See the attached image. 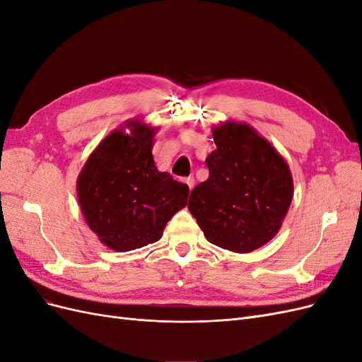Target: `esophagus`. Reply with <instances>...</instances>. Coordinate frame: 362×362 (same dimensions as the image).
I'll return each mask as SVG.
<instances>
[{
    "mask_svg": "<svg viewBox=\"0 0 362 362\" xmlns=\"http://www.w3.org/2000/svg\"><path fill=\"white\" fill-rule=\"evenodd\" d=\"M184 182L189 185V189H190V190L194 187V178H193V177H187V178L184 180Z\"/></svg>",
    "mask_w": 362,
    "mask_h": 362,
    "instance_id": "esophagus-1",
    "label": "esophagus"
}]
</instances>
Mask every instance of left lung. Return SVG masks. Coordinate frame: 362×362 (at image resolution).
Segmentation results:
<instances>
[{
	"label": "left lung",
	"mask_w": 362,
	"mask_h": 362,
	"mask_svg": "<svg viewBox=\"0 0 362 362\" xmlns=\"http://www.w3.org/2000/svg\"><path fill=\"white\" fill-rule=\"evenodd\" d=\"M208 180L190 193L189 210L210 243L246 254L279 231L293 198L288 164L245 124L214 128Z\"/></svg>",
	"instance_id": "obj_1"
}]
</instances>
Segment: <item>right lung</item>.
I'll return each instance as SVG.
<instances>
[{
  "mask_svg": "<svg viewBox=\"0 0 362 362\" xmlns=\"http://www.w3.org/2000/svg\"><path fill=\"white\" fill-rule=\"evenodd\" d=\"M129 124L131 134L117 129L98 145L76 182L87 225L117 252L156 243L189 198L187 185L156 168V129Z\"/></svg>",
  "mask_w": 362,
  "mask_h": 362,
  "instance_id": "right-lung-1",
  "label": "right lung"
}]
</instances>
